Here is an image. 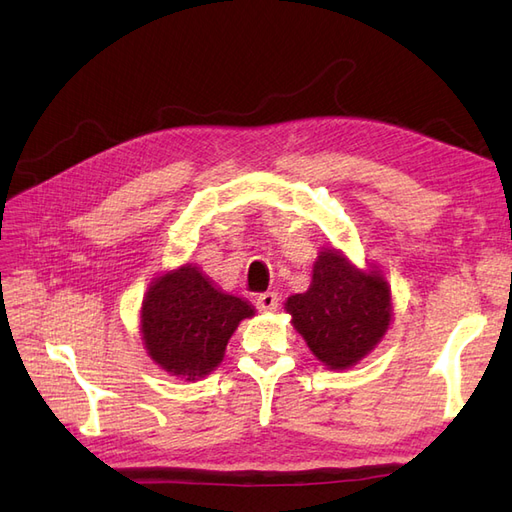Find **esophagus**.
<instances>
[{"mask_svg":"<svg viewBox=\"0 0 512 512\" xmlns=\"http://www.w3.org/2000/svg\"><path fill=\"white\" fill-rule=\"evenodd\" d=\"M277 303H280V297H277V292H262L260 297L256 299L258 312H275Z\"/></svg>","mask_w":512,"mask_h":512,"instance_id":"1","label":"esophagus"}]
</instances>
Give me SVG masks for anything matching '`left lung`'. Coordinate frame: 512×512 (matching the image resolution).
Listing matches in <instances>:
<instances>
[{
    "label": "left lung",
    "mask_w": 512,
    "mask_h": 512,
    "mask_svg": "<svg viewBox=\"0 0 512 512\" xmlns=\"http://www.w3.org/2000/svg\"><path fill=\"white\" fill-rule=\"evenodd\" d=\"M286 312L318 361L329 369H348L389 329L391 288L380 271H359L335 247H324L312 286L288 297Z\"/></svg>",
    "instance_id": "obj_1"
}]
</instances>
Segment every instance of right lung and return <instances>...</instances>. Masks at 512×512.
Masks as SVG:
<instances>
[{
  "label": "right lung",
  "instance_id": "right-lung-1",
  "mask_svg": "<svg viewBox=\"0 0 512 512\" xmlns=\"http://www.w3.org/2000/svg\"><path fill=\"white\" fill-rule=\"evenodd\" d=\"M252 316L250 303L183 265L151 282L141 309L143 344L170 376L194 382L222 363L230 335Z\"/></svg>",
  "mask_w": 512,
  "mask_h": 512
}]
</instances>
